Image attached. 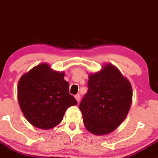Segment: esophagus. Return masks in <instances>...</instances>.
<instances>
[{"instance_id": "34e87169", "label": "esophagus", "mask_w": 158, "mask_h": 158, "mask_svg": "<svg viewBox=\"0 0 158 158\" xmlns=\"http://www.w3.org/2000/svg\"><path fill=\"white\" fill-rule=\"evenodd\" d=\"M75 98H76V99L77 100V102H79V101H80L81 96H80V95H79V94H77V95H76V96H75Z\"/></svg>"}]
</instances>
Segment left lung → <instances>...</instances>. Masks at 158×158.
I'll return each mask as SVG.
<instances>
[{"label":"left lung","instance_id":"left-lung-1","mask_svg":"<svg viewBox=\"0 0 158 158\" xmlns=\"http://www.w3.org/2000/svg\"><path fill=\"white\" fill-rule=\"evenodd\" d=\"M132 96L131 83L114 65L106 64L89 74L88 91L79 106L87 131L95 135L113 132L127 116Z\"/></svg>","mask_w":158,"mask_h":158}]
</instances>
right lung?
<instances>
[{"instance_id":"obj_1","label":"right lung","mask_w":158,"mask_h":158,"mask_svg":"<svg viewBox=\"0 0 158 158\" xmlns=\"http://www.w3.org/2000/svg\"><path fill=\"white\" fill-rule=\"evenodd\" d=\"M64 76L62 72L54 71L43 63L20 78L18 103L27 121L35 127H55L62 120L67 109L77 105L76 99L69 94V85Z\"/></svg>"}]
</instances>
